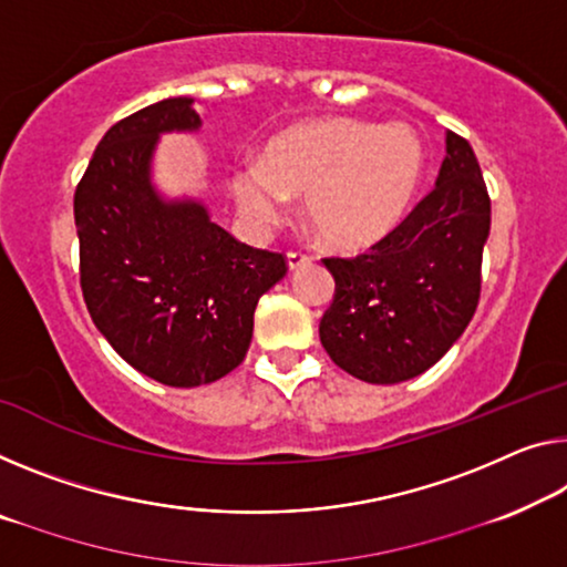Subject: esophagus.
Returning a JSON list of instances; mask_svg holds the SVG:
<instances>
[{
	"label": "esophagus",
	"mask_w": 567,
	"mask_h": 567,
	"mask_svg": "<svg viewBox=\"0 0 567 567\" xmlns=\"http://www.w3.org/2000/svg\"><path fill=\"white\" fill-rule=\"evenodd\" d=\"M289 268L291 271H296V268H303V266H309L311 264V256L309 254H301V250H289Z\"/></svg>",
	"instance_id": "34e87169"
}]
</instances>
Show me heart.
I'll return each instance as SVG.
<instances>
[{
	"instance_id": "1",
	"label": "heart",
	"mask_w": 567,
	"mask_h": 567,
	"mask_svg": "<svg viewBox=\"0 0 567 567\" xmlns=\"http://www.w3.org/2000/svg\"><path fill=\"white\" fill-rule=\"evenodd\" d=\"M425 146L408 124L332 116L293 124L238 164L228 189L254 228H271L286 197H303V215L329 248L360 250L393 233L415 203Z\"/></svg>"
}]
</instances>
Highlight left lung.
Instances as JSON below:
<instances>
[{"mask_svg": "<svg viewBox=\"0 0 567 567\" xmlns=\"http://www.w3.org/2000/svg\"><path fill=\"white\" fill-rule=\"evenodd\" d=\"M489 225L476 154L449 132L433 193L370 250L324 258L334 299L319 321V339L334 364L372 385L433 368L478 307Z\"/></svg>", "mask_w": 567, "mask_h": 567, "instance_id": "left-lung-1", "label": "left lung"}]
</instances>
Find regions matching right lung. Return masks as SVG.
I'll return each instance as SVG.
<instances>
[{
	"instance_id": "right-lung-1",
	"label": "right lung",
	"mask_w": 567,
	"mask_h": 567,
	"mask_svg": "<svg viewBox=\"0 0 567 567\" xmlns=\"http://www.w3.org/2000/svg\"><path fill=\"white\" fill-rule=\"evenodd\" d=\"M193 103L164 99L113 124L73 199L93 324L134 370L172 388L238 368L258 299L289 271L284 254L235 240L203 203L154 189L156 138L197 132Z\"/></svg>"
}]
</instances>
